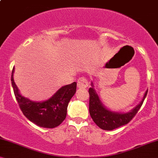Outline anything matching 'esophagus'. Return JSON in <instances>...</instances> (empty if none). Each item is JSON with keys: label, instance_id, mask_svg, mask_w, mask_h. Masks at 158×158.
<instances>
[{"label": "esophagus", "instance_id": "1", "mask_svg": "<svg viewBox=\"0 0 158 158\" xmlns=\"http://www.w3.org/2000/svg\"><path fill=\"white\" fill-rule=\"evenodd\" d=\"M88 86V82L85 77H81L77 80V87L79 88H86Z\"/></svg>", "mask_w": 158, "mask_h": 158}]
</instances>
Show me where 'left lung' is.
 <instances>
[{
  "mask_svg": "<svg viewBox=\"0 0 158 158\" xmlns=\"http://www.w3.org/2000/svg\"><path fill=\"white\" fill-rule=\"evenodd\" d=\"M89 88V113L96 124L103 130H113L114 129L128 124L132 119L141 108L144 98L148 94V90L144 94L143 98L137 106L127 113H118L107 109L101 102L100 98L94 88V84Z\"/></svg>",
  "mask_w": 158,
  "mask_h": 158,
  "instance_id": "1",
  "label": "left lung"
}]
</instances>
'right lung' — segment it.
<instances>
[{
	"instance_id": "add662e5",
	"label": "right lung",
	"mask_w": 158,
	"mask_h": 158,
	"mask_svg": "<svg viewBox=\"0 0 158 158\" xmlns=\"http://www.w3.org/2000/svg\"><path fill=\"white\" fill-rule=\"evenodd\" d=\"M14 68L11 74V84L14 95L23 115L40 127L55 128L65 119L68 103L76 92L77 83L60 88L50 98L42 102H35L22 96L14 81Z\"/></svg>"
}]
</instances>
